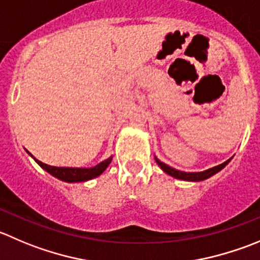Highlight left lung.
Returning <instances> with one entry per match:
<instances>
[{
	"mask_svg": "<svg viewBox=\"0 0 260 260\" xmlns=\"http://www.w3.org/2000/svg\"><path fill=\"white\" fill-rule=\"evenodd\" d=\"M155 160H156V162H157V165L162 169V171H165L166 174H169V175L173 176V178L180 179V180H185V181H202V180H206V179L211 178V176L215 175V174H217L218 171L222 170V169L225 168L229 162H230L231 158H229V160L225 161V162L220 164V165L213 166V168L207 169V170H205V171H198V173H185V171L176 170V169H174V168H171V166L164 164L162 161L158 160L157 157H155Z\"/></svg>",
	"mask_w": 260,
	"mask_h": 260,
	"instance_id": "1",
	"label": "left lung"
}]
</instances>
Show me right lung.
<instances>
[{
  "label": "right lung",
  "instance_id": "add662e5",
  "mask_svg": "<svg viewBox=\"0 0 260 260\" xmlns=\"http://www.w3.org/2000/svg\"><path fill=\"white\" fill-rule=\"evenodd\" d=\"M30 156L35 160V162L40 166L42 169H44L47 173H49L50 175H53L54 178L59 179L62 181H67V183H80V181H87L91 180V179L96 178V176L102 175L105 171V169L108 168L110 162H112V156L107 160L102 161L98 165L92 166V168H58V166H50L47 164L42 162L38 158H35L29 151H26Z\"/></svg>",
  "mask_w": 260,
  "mask_h": 260
}]
</instances>
